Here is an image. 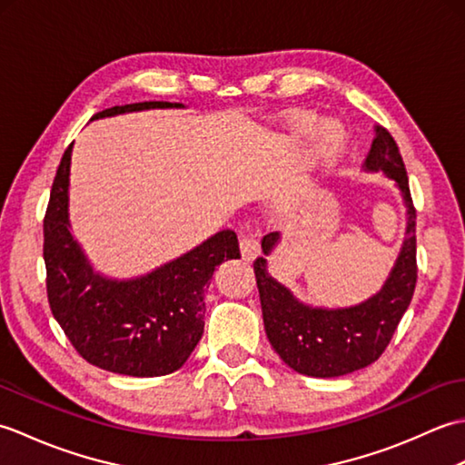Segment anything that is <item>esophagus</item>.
Returning a JSON list of instances; mask_svg holds the SVG:
<instances>
[{
    "label": "esophagus",
    "mask_w": 465,
    "mask_h": 465,
    "mask_svg": "<svg viewBox=\"0 0 465 465\" xmlns=\"http://www.w3.org/2000/svg\"><path fill=\"white\" fill-rule=\"evenodd\" d=\"M240 250H242V258L252 262L260 255V242L250 238V235H243L240 240Z\"/></svg>",
    "instance_id": "1"
}]
</instances>
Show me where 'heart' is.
I'll use <instances>...</instances> for the list:
<instances>
[{
    "label": "heart",
    "mask_w": 465,
    "mask_h": 465,
    "mask_svg": "<svg viewBox=\"0 0 465 465\" xmlns=\"http://www.w3.org/2000/svg\"><path fill=\"white\" fill-rule=\"evenodd\" d=\"M310 130H312V125H310L308 122H303V124H300V125H295V130H293L292 137H293V140H300V137L308 135V134H310ZM331 145H333L331 135H330V134H320V137H318V145H315V147H318V153H322V155L330 153Z\"/></svg>",
    "instance_id": "obj_1"
}]
</instances>
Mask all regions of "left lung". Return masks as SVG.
<instances>
[{
    "label": "left lung",
    "mask_w": 465,
    "mask_h": 465,
    "mask_svg": "<svg viewBox=\"0 0 465 465\" xmlns=\"http://www.w3.org/2000/svg\"><path fill=\"white\" fill-rule=\"evenodd\" d=\"M365 170H381L391 177L408 207L406 240L388 282L373 298L341 310L310 308L272 278L265 258L253 262L263 325L272 348L292 370L312 378H338L378 360L396 333L416 290V207L400 147L383 125H375ZM278 242V232L263 235V255H270Z\"/></svg>",
    "instance_id": "obj_1"
}]
</instances>
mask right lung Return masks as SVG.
I'll return each mask as SVG.
<instances>
[{
	"instance_id": "right-lung-1",
	"label": "right lung",
	"mask_w": 465,
	"mask_h": 465,
	"mask_svg": "<svg viewBox=\"0 0 465 465\" xmlns=\"http://www.w3.org/2000/svg\"><path fill=\"white\" fill-rule=\"evenodd\" d=\"M170 102L115 105L94 115L172 107ZM182 105V104H175ZM74 145V143H72ZM72 145L64 152L44 217L47 302L67 340L97 368L153 378L180 370L203 333V292L217 265L240 258L238 235L223 230L142 278L95 273L69 233L67 187Z\"/></svg>"
}]
</instances>
